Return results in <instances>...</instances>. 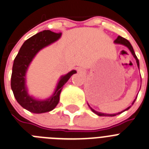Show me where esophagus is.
Returning a JSON list of instances; mask_svg holds the SVG:
<instances>
[{
    "label": "esophagus",
    "mask_w": 149,
    "mask_h": 149,
    "mask_svg": "<svg viewBox=\"0 0 149 149\" xmlns=\"http://www.w3.org/2000/svg\"><path fill=\"white\" fill-rule=\"evenodd\" d=\"M77 70H78V72H79V73H84V70L82 69V68H79L77 69Z\"/></svg>",
    "instance_id": "34e87169"
}]
</instances>
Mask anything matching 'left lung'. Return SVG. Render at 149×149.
I'll return each mask as SVG.
<instances>
[{
    "label": "left lung",
    "mask_w": 149,
    "mask_h": 149,
    "mask_svg": "<svg viewBox=\"0 0 149 149\" xmlns=\"http://www.w3.org/2000/svg\"><path fill=\"white\" fill-rule=\"evenodd\" d=\"M114 42L116 43V44H121V45H125V46H126L127 47H128V49H130V51L131 52L132 55H133L135 59H136V64H137L138 68H140V64H139V60H138L137 57H136V55H135V53H134V51L133 47H132V46H131V44H130L129 41H128L127 39H125V38H123V37H121V36H118L117 38H116V39L114 41ZM135 100H134V102L132 103V104H133L134 103ZM88 105H89V104H88ZM89 107H90V105H89ZM90 108H91V107H90ZM129 108H130V107H128V108H126V109L125 110V111H126V110L129 109ZM91 109L92 110V111H93V113H96V114L99 115V116H116V115H117V114H120V113H121L122 112H123V111H122V112H120V113H113V114H108V113H100V112H97V111H94V110H93V108H91Z\"/></svg>",
    "instance_id": "1"
}]
</instances>
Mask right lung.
I'll return each instance as SVG.
<instances>
[{
	"label": "right lung",
	"instance_id": "add662e5",
	"mask_svg": "<svg viewBox=\"0 0 149 149\" xmlns=\"http://www.w3.org/2000/svg\"><path fill=\"white\" fill-rule=\"evenodd\" d=\"M61 33H56L50 30H44L28 38L21 46L14 60L11 76V88L17 102L24 108L32 113H41L54 109L59 102V96L63 85L70 76L76 73L72 70L61 78L54 94L45 101H38L29 96L25 85L26 70L36 53L45 47L57 41Z\"/></svg>",
	"mask_w": 149,
	"mask_h": 149
}]
</instances>
